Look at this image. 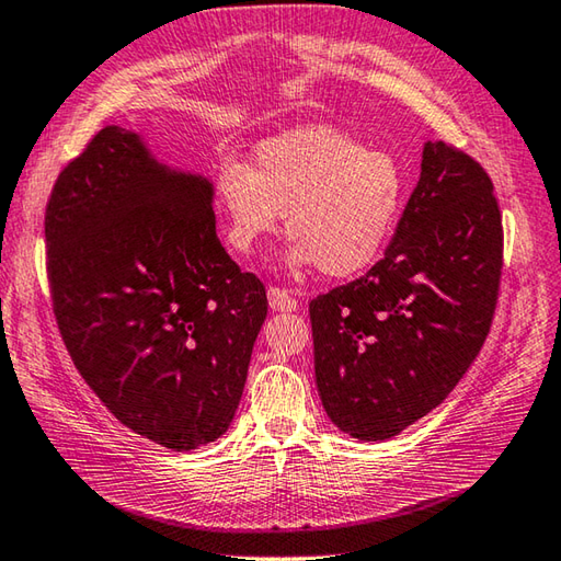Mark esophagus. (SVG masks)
<instances>
[{
    "label": "esophagus",
    "instance_id": "obj_1",
    "mask_svg": "<svg viewBox=\"0 0 561 561\" xmlns=\"http://www.w3.org/2000/svg\"><path fill=\"white\" fill-rule=\"evenodd\" d=\"M267 299H270L272 311H296V309H299V301H296V296L289 294L287 289L270 287Z\"/></svg>",
    "mask_w": 561,
    "mask_h": 561
}]
</instances>
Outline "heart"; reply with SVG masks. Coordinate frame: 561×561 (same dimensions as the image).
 I'll return each instance as SVG.
<instances>
[{
    "label": "heart",
    "mask_w": 561,
    "mask_h": 561,
    "mask_svg": "<svg viewBox=\"0 0 561 561\" xmlns=\"http://www.w3.org/2000/svg\"><path fill=\"white\" fill-rule=\"evenodd\" d=\"M214 199L224 238L250 255L277 233L287 214L294 265L328 277H353L387 248L403 204V172L389 152L328 126H304L262 140L255 162L218 164Z\"/></svg>",
    "instance_id": "obj_1"
}]
</instances>
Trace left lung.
<instances>
[{"mask_svg": "<svg viewBox=\"0 0 561 561\" xmlns=\"http://www.w3.org/2000/svg\"><path fill=\"white\" fill-rule=\"evenodd\" d=\"M501 267V208L486 170L427 140L383 257L309 304L328 419L377 443L440 405L489 335Z\"/></svg>", "mask_w": 561, "mask_h": 561, "instance_id": "obj_1", "label": "left lung"}]
</instances>
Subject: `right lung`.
<instances>
[{"mask_svg": "<svg viewBox=\"0 0 561 561\" xmlns=\"http://www.w3.org/2000/svg\"><path fill=\"white\" fill-rule=\"evenodd\" d=\"M214 186L106 126L65 164L46 206L62 343L102 403L162 447L221 437L243 397L267 294L216 236Z\"/></svg>", "mask_w": 561, "mask_h": 561, "instance_id": "add662e5", "label": "right lung"}]
</instances>
